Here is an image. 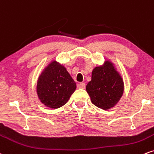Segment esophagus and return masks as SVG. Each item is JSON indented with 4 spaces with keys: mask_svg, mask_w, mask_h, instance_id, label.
<instances>
[{
    "mask_svg": "<svg viewBox=\"0 0 154 154\" xmlns=\"http://www.w3.org/2000/svg\"><path fill=\"white\" fill-rule=\"evenodd\" d=\"M77 86L79 88H85V87H86V85H85L84 83H80V84H78Z\"/></svg>",
    "mask_w": 154,
    "mask_h": 154,
    "instance_id": "obj_1",
    "label": "esophagus"
}]
</instances>
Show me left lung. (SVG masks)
I'll list each match as a JSON object with an SVG mask.
<instances>
[{
  "label": "left lung",
  "instance_id": "8db88e82",
  "mask_svg": "<svg viewBox=\"0 0 154 154\" xmlns=\"http://www.w3.org/2000/svg\"><path fill=\"white\" fill-rule=\"evenodd\" d=\"M86 88L95 106L108 109L119 102L123 94L124 84L112 64L107 61L104 66L96 67L93 70L91 81Z\"/></svg>",
  "mask_w": 154,
  "mask_h": 154
}]
</instances>
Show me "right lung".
I'll return each instance as SVG.
<instances>
[{"label": "right lung", "instance_id": "obj_1", "mask_svg": "<svg viewBox=\"0 0 154 154\" xmlns=\"http://www.w3.org/2000/svg\"><path fill=\"white\" fill-rule=\"evenodd\" d=\"M75 88L76 84L66 68L54 61L39 76L37 91L42 103L56 109L66 104Z\"/></svg>", "mask_w": 154, "mask_h": 154}]
</instances>
